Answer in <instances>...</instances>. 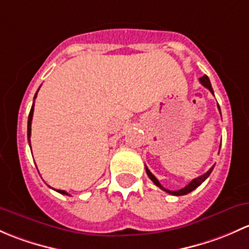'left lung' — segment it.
<instances>
[{
	"label": "left lung",
	"mask_w": 249,
	"mask_h": 249,
	"mask_svg": "<svg viewBox=\"0 0 249 249\" xmlns=\"http://www.w3.org/2000/svg\"><path fill=\"white\" fill-rule=\"evenodd\" d=\"M199 80H200V83H201V85H202V86H205V87H206V89H210V92H211V93L213 94V89H212L211 83H210V79L207 78V75L201 76V78L199 79ZM218 110L220 111V107H219V106H218ZM145 169H146V174H147V176H148V178H151V181H152L153 183L156 184V186H158V187H160V189H162V191L166 192V193H169V194H171V196H184V194L191 193L192 191H194V189H196V188H198V187L200 186V184L202 183V182H204L205 180H206L207 178H209L210 174H211V173H212V170H213V166H212V168L210 169L209 171H206V173H205L204 175L199 176V178H194V180H192L191 182H189V183L187 184V186L184 187V188L178 189V191H169V189L164 188V187L162 186V184L160 183V181H158L157 178H156V176L153 175V174L151 173L150 170H148L147 166H146V165H145Z\"/></svg>",
	"instance_id": "1"
}]
</instances>
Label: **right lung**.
I'll list each match as a JSON object with an SVG mask.
<instances>
[{
    "mask_svg": "<svg viewBox=\"0 0 249 249\" xmlns=\"http://www.w3.org/2000/svg\"><path fill=\"white\" fill-rule=\"evenodd\" d=\"M37 92H36V94H35V98H36V97H37ZM33 110H35V102H33L32 107H31V111H30V115H29V121H27V139H29L30 146H31V140H30V138H31V124H32ZM55 191L58 192V193H61V194H65V196H69V194L66 191H61V189H55Z\"/></svg>",
    "mask_w": 249,
    "mask_h": 249,
    "instance_id": "1",
    "label": "right lung"
}]
</instances>
